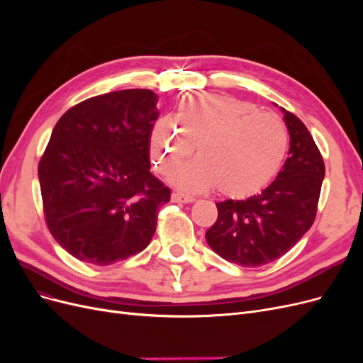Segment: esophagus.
Listing matches in <instances>:
<instances>
[{"instance_id":"esophagus-1","label":"esophagus","mask_w":363,"mask_h":363,"mask_svg":"<svg viewBox=\"0 0 363 363\" xmlns=\"http://www.w3.org/2000/svg\"><path fill=\"white\" fill-rule=\"evenodd\" d=\"M171 200L174 203H194L195 199L191 195H186V194H182V192H174L171 195Z\"/></svg>"}]
</instances>
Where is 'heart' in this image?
<instances>
[{
    "instance_id": "obj_1",
    "label": "heart",
    "mask_w": 363,
    "mask_h": 363,
    "mask_svg": "<svg viewBox=\"0 0 363 363\" xmlns=\"http://www.w3.org/2000/svg\"><path fill=\"white\" fill-rule=\"evenodd\" d=\"M174 120L160 118L152 125L150 156L160 174L171 175L196 145L201 157L172 175L188 192L218 188L235 199L257 194L276 179L289 150L288 127L277 115L232 95H186Z\"/></svg>"
}]
</instances>
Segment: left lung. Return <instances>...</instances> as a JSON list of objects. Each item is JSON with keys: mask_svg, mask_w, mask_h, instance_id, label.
<instances>
[{"mask_svg": "<svg viewBox=\"0 0 363 363\" xmlns=\"http://www.w3.org/2000/svg\"><path fill=\"white\" fill-rule=\"evenodd\" d=\"M284 113L289 156L267 189L247 200L216 203L218 219L207 244L239 267H262L280 259L315 221L325 167L312 135L294 113Z\"/></svg>", "mask_w": 363, "mask_h": 363, "instance_id": "8db88e82", "label": "left lung"}]
</instances>
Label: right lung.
Segmentation results:
<instances>
[{
	"mask_svg": "<svg viewBox=\"0 0 363 363\" xmlns=\"http://www.w3.org/2000/svg\"><path fill=\"white\" fill-rule=\"evenodd\" d=\"M150 89L108 92L57 121L39 160L43 216L71 256L98 267L138 255L156 232L171 189L150 172L159 118Z\"/></svg>",
	"mask_w": 363,
	"mask_h": 363,
	"instance_id": "obj_1",
	"label": "right lung"
}]
</instances>
